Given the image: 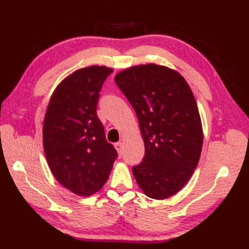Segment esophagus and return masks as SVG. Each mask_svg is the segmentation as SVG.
<instances>
[{
  "label": "esophagus",
  "instance_id": "obj_1",
  "mask_svg": "<svg viewBox=\"0 0 249 249\" xmlns=\"http://www.w3.org/2000/svg\"><path fill=\"white\" fill-rule=\"evenodd\" d=\"M114 147L116 149V151H118L119 155H122V149H123V143H122V142H118V143L114 144Z\"/></svg>",
  "mask_w": 249,
  "mask_h": 249
}]
</instances>
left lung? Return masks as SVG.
<instances>
[{"instance_id":"left-lung-1","label":"left lung","mask_w":249,"mask_h":249,"mask_svg":"<svg viewBox=\"0 0 249 249\" xmlns=\"http://www.w3.org/2000/svg\"><path fill=\"white\" fill-rule=\"evenodd\" d=\"M115 83L133 106L144 157L133 167L147 197L161 200L181 190L199 162L203 134L197 103L185 79L156 64L130 67Z\"/></svg>"}]
</instances>
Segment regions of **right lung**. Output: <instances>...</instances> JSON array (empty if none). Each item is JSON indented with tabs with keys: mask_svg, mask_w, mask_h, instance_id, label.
Masks as SVG:
<instances>
[{
	"mask_svg": "<svg viewBox=\"0 0 249 249\" xmlns=\"http://www.w3.org/2000/svg\"><path fill=\"white\" fill-rule=\"evenodd\" d=\"M112 71L89 66L72 72L56 88L46 111L43 139L50 170L79 196L98 192L118 157L96 112L99 92Z\"/></svg>",
	"mask_w": 249,
	"mask_h": 249,
	"instance_id": "1",
	"label": "right lung"
}]
</instances>
